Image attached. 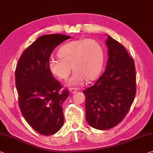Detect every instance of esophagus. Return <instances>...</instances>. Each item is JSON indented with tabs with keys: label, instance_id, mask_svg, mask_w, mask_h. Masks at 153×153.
I'll use <instances>...</instances> for the list:
<instances>
[{
	"label": "esophagus",
	"instance_id": "obj_1",
	"mask_svg": "<svg viewBox=\"0 0 153 153\" xmlns=\"http://www.w3.org/2000/svg\"><path fill=\"white\" fill-rule=\"evenodd\" d=\"M77 91H78V90H77L76 88H70V93L72 94H73L77 92Z\"/></svg>",
	"mask_w": 153,
	"mask_h": 153
}]
</instances>
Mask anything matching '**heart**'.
Returning a JSON list of instances; mask_svg holds the SVG:
<instances>
[{
  "mask_svg": "<svg viewBox=\"0 0 153 153\" xmlns=\"http://www.w3.org/2000/svg\"><path fill=\"white\" fill-rule=\"evenodd\" d=\"M59 59L52 58L48 62L51 73L61 79H67L72 70L69 86H79L85 79L91 81L100 73L104 61L102 46L92 39H77L68 42L59 49Z\"/></svg>",
  "mask_w": 153,
  "mask_h": 153,
  "instance_id": "obj_1",
  "label": "heart"
}]
</instances>
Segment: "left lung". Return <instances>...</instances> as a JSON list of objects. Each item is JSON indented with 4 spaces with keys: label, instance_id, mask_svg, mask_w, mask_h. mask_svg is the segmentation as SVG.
Segmentation results:
<instances>
[{
    "label": "left lung",
    "instance_id": "left-lung-1",
    "mask_svg": "<svg viewBox=\"0 0 153 153\" xmlns=\"http://www.w3.org/2000/svg\"><path fill=\"white\" fill-rule=\"evenodd\" d=\"M106 68L92 86L83 91L85 119L91 127L107 130L124 119L136 93L135 63L125 48L109 36Z\"/></svg>",
    "mask_w": 153,
    "mask_h": 153
}]
</instances>
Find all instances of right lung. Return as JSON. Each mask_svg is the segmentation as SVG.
<instances>
[{
	"mask_svg": "<svg viewBox=\"0 0 153 153\" xmlns=\"http://www.w3.org/2000/svg\"><path fill=\"white\" fill-rule=\"evenodd\" d=\"M70 36L50 34L39 37L22 53L16 69V86L19 106L27 123L44 135L56 133L62 127V104L68 90L61 92L63 86L48 68L54 48Z\"/></svg>",
	"mask_w": 153,
	"mask_h": 153,
	"instance_id": "obj_1",
	"label": "right lung"
}]
</instances>
